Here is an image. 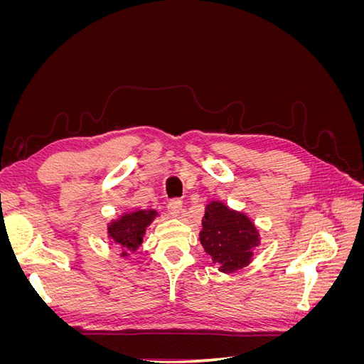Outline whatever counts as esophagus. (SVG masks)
<instances>
[{
	"label": "esophagus",
	"mask_w": 364,
	"mask_h": 364,
	"mask_svg": "<svg viewBox=\"0 0 364 364\" xmlns=\"http://www.w3.org/2000/svg\"><path fill=\"white\" fill-rule=\"evenodd\" d=\"M167 211L170 215L178 217L182 213V202L179 199H173L167 205Z\"/></svg>",
	"instance_id": "34e87169"
}]
</instances>
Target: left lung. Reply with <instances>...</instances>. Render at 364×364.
Here are the masks:
<instances>
[{
	"label": "left lung",
	"instance_id": "1",
	"mask_svg": "<svg viewBox=\"0 0 364 364\" xmlns=\"http://www.w3.org/2000/svg\"><path fill=\"white\" fill-rule=\"evenodd\" d=\"M199 237L205 252L223 273L249 266L253 249L259 245V232L252 220L218 200L206 205Z\"/></svg>",
	"mask_w": 364,
	"mask_h": 364
}]
</instances>
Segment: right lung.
I'll return each mask as SVG.
<instances>
[{
	"label": "right lung",
	"instance_id": "add662e5",
	"mask_svg": "<svg viewBox=\"0 0 364 364\" xmlns=\"http://www.w3.org/2000/svg\"><path fill=\"white\" fill-rule=\"evenodd\" d=\"M156 215L155 209H136L124 213L109 223L107 235L121 247V257H129V253L135 252L142 245L146 229Z\"/></svg>",
	"mask_w": 364,
	"mask_h": 364
}]
</instances>
